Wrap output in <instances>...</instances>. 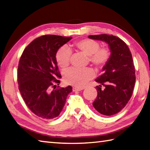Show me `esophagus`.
I'll list each match as a JSON object with an SVG mask.
<instances>
[{
	"label": "esophagus",
	"mask_w": 150,
	"mask_h": 150,
	"mask_svg": "<svg viewBox=\"0 0 150 150\" xmlns=\"http://www.w3.org/2000/svg\"><path fill=\"white\" fill-rule=\"evenodd\" d=\"M84 89V88H76V87H74L73 88V91H81V90Z\"/></svg>",
	"instance_id": "1"
}]
</instances>
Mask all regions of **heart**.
Returning <instances> with one entry per match:
<instances>
[{
  "label": "heart",
  "mask_w": 150,
  "mask_h": 150,
  "mask_svg": "<svg viewBox=\"0 0 150 150\" xmlns=\"http://www.w3.org/2000/svg\"><path fill=\"white\" fill-rule=\"evenodd\" d=\"M73 46L76 50L82 52L88 55L89 62L98 69L105 67L111 57L110 50L108 47H100V43L91 39L80 40L75 41ZM71 52L67 47H62L57 51L55 59L59 67L65 68L69 64ZM94 76L91 68L79 69L71 68L64 74V81L78 88L84 86Z\"/></svg>",
  "instance_id": "obj_1"
}]
</instances>
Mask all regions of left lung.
I'll return each mask as SVG.
<instances>
[{"mask_svg":"<svg viewBox=\"0 0 150 150\" xmlns=\"http://www.w3.org/2000/svg\"><path fill=\"white\" fill-rule=\"evenodd\" d=\"M88 38L105 41L111 52L103 73L95 80L101 85L96 87L98 95L93 105L101 114L112 116L126 106L133 93L135 70L132 54L122 40L112 34L90 35ZM102 85L105 87L104 90Z\"/></svg>","mask_w":150,"mask_h":150,"instance_id":"left-lung-1","label":"left lung"}]
</instances>
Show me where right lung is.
I'll list each match as a JSON object with an SVG mask.
<instances>
[{"mask_svg":"<svg viewBox=\"0 0 150 150\" xmlns=\"http://www.w3.org/2000/svg\"><path fill=\"white\" fill-rule=\"evenodd\" d=\"M72 37L44 35L37 38L24 49L17 71L21 95L29 109L45 120L57 117L65 105L71 86L54 88L60 83L55 54Z\"/></svg>","mask_w":150,"mask_h":150,"instance_id":"obj_1","label":"right lung"}]
</instances>
